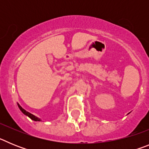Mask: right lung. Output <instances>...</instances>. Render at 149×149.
Wrapping results in <instances>:
<instances>
[{
    "label": "right lung",
    "mask_w": 149,
    "mask_h": 149,
    "mask_svg": "<svg viewBox=\"0 0 149 149\" xmlns=\"http://www.w3.org/2000/svg\"><path fill=\"white\" fill-rule=\"evenodd\" d=\"M18 107H19V109H20V110H21V111H22L24 114H25L26 116H28V117H30V118L31 119H33V120H34V121H40V119L37 118V117L35 116H33V114L30 113L29 112L26 111L25 110H24V109L22 108V107H21L20 105L18 104Z\"/></svg>",
    "instance_id": "add662e5"
}]
</instances>
